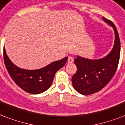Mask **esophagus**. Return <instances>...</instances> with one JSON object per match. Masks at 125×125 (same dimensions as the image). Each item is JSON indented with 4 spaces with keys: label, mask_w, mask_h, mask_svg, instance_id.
Wrapping results in <instances>:
<instances>
[{
    "label": "esophagus",
    "mask_w": 125,
    "mask_h": 125,
    "mask_svg": "<svg viewBox=\"0 0 125 125\" xmlns=\"http://www.w3.org/2000/svg\"><path fill=\"white\" fill-rule=\"evenodd\" d=\"M73 62V58L72 57H68V63H72Z\"/></svg>",
    "instance_id": "esophagus-1"
}]
</instances>
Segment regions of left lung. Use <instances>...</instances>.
<instances>
[{"label": "left lung", "instance_id": "8db88e82", "mask_svg": "<svg viewBox=\"0 0 125 125\" xmlns=\"http://www.w3.org/2000/svg\"><path fill=\"white\" fill-rule=\"evenodd\" d=\"M102 19L114 29V47L110 53L102 59L92 60L78 55L74 59L77 72L72 78V85L83 95L92 94L103 89L112 80L119 64L121 44L117 30L113 22L104 17Z\"/></svg>", "mask_w": 125, "mask_h": 125}]
</instances>
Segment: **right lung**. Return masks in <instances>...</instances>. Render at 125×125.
<instances>
[{
	"mask_svg": "<svg viewBox=\"0 0 125 125\" xmlns=\"http://www.w3.org/2000/svg\"><path fill=\"white\" fill-rule=\"evenodd\" d=\"M67 60L66 57L40 69H23L15 66L10 61L4 47V61L10 76L19 87L33 94L42 93L50 87L55 73L63 67Z\"/></svg>",
	"mask_w": 125,
	"mask_h": 125,
	"instance_id": "obj_1",
	"label": "right lung"
}]
</instances>
